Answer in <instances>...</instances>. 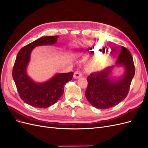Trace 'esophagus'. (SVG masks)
<instances>
[{"instance_id":"esophagus-1","label":"esophagus","mask_w":148,"mask_h":148,"mask_svg":"<svg viewBox=\"0 0 148 148\" xmlns=\"http://www.w3.org/2000/svg\"><path fill=\"white\" fill-rule=\"evenodd\" d=\"M83 76L82 73L80 72L79 71H76L74 73V75H73V78L75 79H78L80 77H82Z\"/></svg>"}]
</instances>
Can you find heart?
I'll return each mask as SVG.
<instances>
[{
    "label": "heart",
    "instance_id": "b5f03b06",
    "mask_svg": "<svg viewBox=\"0 0 148 148\" xmlns=\"http://www.w3.org/2000/svg\"><path fill=\"white\" fill-rule=\"evenodd\" d=\"M91 51V52H95L96 53H99V52L102 51V47L99 45H95L93 46H91V48L89 49ZM106 62H104V59H96L93 60L92 62L88 65V69L91 70H99L102 69L103 66H105Z\"/></svg>",
    "mask_w": 148,
    "mask_h": 148
}]
</instances>
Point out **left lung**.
Listing matches in <instances>:
<instances>
[{"mask_svg":"<svg viewBox=\"0 0 148 148\" xmlns=\"http://www.w3.org/2000/svg\"><path fill=\"white\" fill-rule=\"evenodd\" d=\"M115 66H123L125 72L119 79H112L111 71ZM135 73L132 54L127 48L122 46L116 65L92 73L88 77V84L85 91L87 100L97 109H106L115 106L127 97Z\"/></svg>","mask_w":148,"mask_h":148,"instance_id":"8db88e82","label":"left lung"}]
</instances>
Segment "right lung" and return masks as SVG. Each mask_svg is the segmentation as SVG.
I'll return each instance as SVG.
<instances>
[{
  "mask_svg": "<svg viewBox=\"0 0 148 148\" xmlns=\"http://www.w3.org/2000/svg\"><path fill=\"white\" fill-rule=\"evenodd\" d=\"M58 36H44L29 43L18 52L13 68L12 76L20 97L25 103L34 107L47 108L59 99L64 91V85L72 79L73 73H57L42 83L34 82L26 73L30 55L36 46L53 45Z\"/></svg>",
  "mask_w": 148,
  "mask_h": 148,
  "instance_id": "obj_1",
  "label": "right lung"
}]
</instances>
